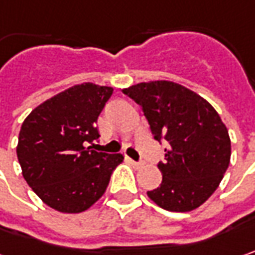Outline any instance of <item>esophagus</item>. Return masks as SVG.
I'll return each instance as SVG.
<instances>
[{
    "label": "esophagus",
    "mask_w": 255,
    "mask_h": 255,
    "mask_svg": "<svg viewBox=\"0 0 255 255\" xmlns=\"http://www.w3.org/2000/svg\"><path fill=\"white\" fill-rule=\"evenodd\" d=\"M128 161H129L134 167H137V168H139V167H142V165H144V162H142V161H135V160H132V158H129V157H128Z\"/></svg>",
    "instance_id": "1"
}]
</instances>
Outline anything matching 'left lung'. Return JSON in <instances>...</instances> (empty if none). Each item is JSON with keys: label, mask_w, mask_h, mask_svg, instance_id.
<instances>
[{"label": "left lung", "mask_w": 255, "mask_h": 255, "mask_svg": "<svg viewBox=\"0 0 255 255\" xmlns=\"http://www.w3.org/2000/svg\"><path fill=\"white\" fill-rule=\"evenodd\" d=\"M123 93L141 106L157 141H165L160 187L148 197L167 211L195 210L214 193L231 157L228 129L203 97L171 81H149Z\"/></svg>", "instance_id": "1"}]
</instances>
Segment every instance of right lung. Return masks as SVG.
Segmentation results:
<instances>
[{"instance_id":"add662e5","label":"right lung","mask_w":255,"mask_h":255,"mask_svg":"<svg viewBox=\"0 0 255 255\" xmlns=\"http://www.w3.org/2000/svg\"><path fill=\"white\" fill-rule=\"evenodd\" d=\"M111 87L74 85L47 100L24 120L17 157L28 185L51 208L81 213L106 193L123 154L88 147L100 137L95 126Z\"/></svg>"}]
</instances>
